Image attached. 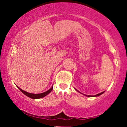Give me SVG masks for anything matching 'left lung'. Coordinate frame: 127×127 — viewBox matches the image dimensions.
<instances>
[{
	"label": "left lung",
	"instance_id": "left-lung-1",
	"mask_svg": "<svg viewBox=\"0 0 127 127\" xmlns=\"http://www.w3.org/2000/svg\"><path fill=\"white\" fill-rule=\"evenodd\" d=\"M75 90H76L77 91H78L79 93H80L79 91H78V90H77L76 89H75ZM104 93V91H103V92H102V93H99V94H96V95H93H93H85V94H84V95H85L87 96V97H98V96L100 95H101V94H103V93ZM81 94H82V93H81Z\"/></svg>",
	"mask_w": 127,
	"mask_h": 127
}]
</instances>
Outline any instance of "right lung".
Returning <instances> with one entry per match:
<instances>
[{
	"label": "right lung",
	"instance_id": "add662e5",
	"mask_svg": "<svg viewBox=\"0 0 127 127\" xmlns=\"http://www.w3.org/2000/svg\"><path fill=\"white\" fill-rule=\"evenodd\" d=\"M18 88L19 90L21 91L22 93H23L24 94H25L26 96H27V97H30V98H33V99H37V98H43V97H44L46 96V95H48V94H49V93H50L51 92L52 90H53V86L49 89V90H48L46 92H44V93H40V94H33V93H27V92H26L25 91H24V90H21V88H20L19 87H18Z\"/></svg>",
	"mask_w": 127,
	"mask_h": 127
}]
</instances>
